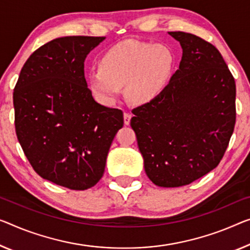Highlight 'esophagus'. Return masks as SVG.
Returning a JSON list of instances; mask_svg holds the SVG:
<instances>
[{
    "label": "esophagus",
    "instance_id": "esophagus-1",
    "mask_svg": "<svg viewBox=\"0 0 250 250\" xmlns=\"http://www.w3.org/2000/svg\"><path fill=\"white\" fill-rule=\"evenodd\" d=\"M130 118H132V114H130V113H124V123H125V125H128L129 124Z\"/></svg>",
    "mask_w": 250,
    "mask_h": 250
}]
</instances>
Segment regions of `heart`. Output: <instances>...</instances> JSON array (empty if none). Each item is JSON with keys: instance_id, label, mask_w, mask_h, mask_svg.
<instances>
[{"instance_id": "1", "label": "heart", "mask_w": 250, "mask_h": 250, "mask_svg": "<svg viewBox=\"0 0 250 250\" xmlns=\"http://www.w3.org/2000/svg\"><path fill=\"white\" fill-rule=\"evenodd\" d=\"M173 68V53L165 45L126 40L104 53L99 68L88 74V83L104 104L116 102L125 86L130 101L142 105L162 94Z\"/></svg>"}]
</instances>
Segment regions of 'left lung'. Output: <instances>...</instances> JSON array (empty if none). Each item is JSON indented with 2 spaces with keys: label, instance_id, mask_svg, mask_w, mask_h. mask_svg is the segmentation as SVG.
I'll return each instance as SVG.
<instances>
[{
  "label": "left lung",
  "instance_id": "8db88e82",
  "mask_svg": "<svg viewBox=\"0 0 250 250\" xmlns=\"http://www.w3.org/2000/svg\"><path fill=\"white\" fill-rule=\"evenodd\" d=\"M168 34L182 47L179 69L159 97L132 110L130 126L148 179L176 188L220 163L236 124V83L213 44L191 33Z\"/></svg>",
  "mask_w": 250,
  "mask_h": 250
}]
</instances>
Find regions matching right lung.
<instances>
[{
	"instance_id": "right-lung-1",
	"label": "right lung",
	"mask_w": 250,
	"mask_h": 250,
	"mask_svg": "<svg viewBox=\"0 0 250 250\" xmlns=\"http://www.w3.org/2000/svg\"><path fill=\"white\" fill-rule=\"evenodd\" d=\"M105 37H62L37 49L13 91L15 132L41 178L71 190L102 179L123 112L95 101L83 62Z\"/></svg>"
}]
</instances>
